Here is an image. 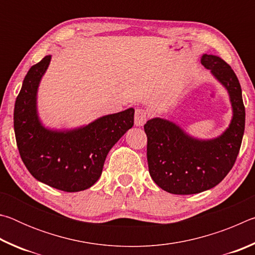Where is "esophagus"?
<instances>
[{
    "label": "esophagus",
    "mask_w": 255,
    "mask_h": 255,
    "mask_svg": "<svg viewBox=\"0 0 255 255\" xmlns=\"http://www.w3.org/2000/svg\"><path fill=\"white\" fill-rule=\"evenodd\" d=\"M148 114L147 110L143 109V108H138L135 111V125L136 126H143V125L147 122Z\"/></svg>",
    "instance_id": "34e87169"
}]
</instances>
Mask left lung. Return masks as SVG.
Instances as JSON below:
<instances>
[{
    "mask_svg": "<svg viewBox=\"0 0 255 255\" xmlns=\"http://www.w3.org/2000/svg\"><path fill=\"white\" fill-rule=\"evenodd\" d=\"M201 64L228 91L233 108L230 127L217 138L196 139L169 120L145 124L149 174L173 195H193L214 188L228 174L239 155L245 128V107L234 71L221 57L202 55Z\"/></svg>",
    "mask_w": 255,
    "mask_h": 255,
    "instance_id": "8db88e82",
    "label": "left lung"
}]
</instances>
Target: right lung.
Instances as JSON below:
<instances>
[{
	"mask_svg": "<svg viewBox=\"0 0 255 255\" xmlns=\"http://www.w3.org/2000/svg\"><path fill=\"white\" fill-rule=\"evenodd\" d=\"M45 56L25 75L14 105L20 156L34 179L66 192L89 189L101 176L109 150L133 126L132 108L108 115L73 130H50L37 114V90L49 65Z\"/></svg>",
	"mask_w": 255,
	"mask_h": 255,
	"instance_id": "1",
	"label": "right lung"
}]
</instances>
